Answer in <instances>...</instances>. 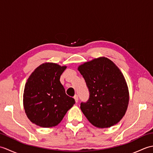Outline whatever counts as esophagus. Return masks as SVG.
I'll list each match as a JSON object with an SVG mask.
<instances>
[{
  "label": "esophagus",
  "instance_id": "esophagus-1",
  "mask_svg": "<svg viewBox=\"0 0 153 153\" xmlns=\"http://www.w3.org/2000/svg\"><path fill=\"white\" fill-rule=\"evenodd\" d=\"M74 98L75 100H76V102H78V96H77V95H75V96L74 97Z\"/></svg>",
  "mask_w": 153,
  "mask_h": 153
}]
</instances>
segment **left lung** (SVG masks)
<instances>
[{"instance_id":"8db88e82","label":"left lung","mask_w":153,"mask_h":153,"mask_svg":"<svg viewBox=\"0 0 153 153\" xmlns=\"http://www.w3.org/2000/svg\"><path fill=\"white\" fill-rule=\"evenodd\" d=\"M89 91V98L80 105L91 123L107 128L119 122L129 103V91L121 71L105 57L95 58L78 67Z\"/></svg>"}]
</instances>
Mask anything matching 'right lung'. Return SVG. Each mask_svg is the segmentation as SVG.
Segmentation results:
<instances>
[{
	"label": "right lung",
	"mask_w": 153,
	"mask_h": 153,
	"mask_svg": "<svg viewBox=\"0 0 153 153\" xmlns=\"http://www.w3.org/2000/svg\"><path fill=\"white\" fill-rule=\"evenodd\" d=\"M66 66L45 63L35 69L27 80L24 107L30 121L42 128L58 125L75 104L60 82Z\"/></svg>",
	"instance_id": "1"
}]
</instances>
